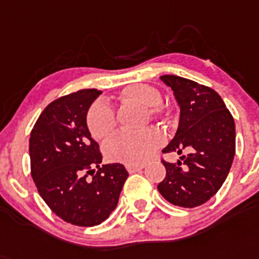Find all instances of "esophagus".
Instances as JSON below:
<instances>
[{
	"instance_id": "esophagus-1",
	"label": "esophagus",
	"mask_w": 259,
	"mask_h": 259,
	"mask_svg": "<svg viewBox=\"0 0 259 259\" xmlns=\"http://www.w3.org/2000/svg\"><path fill=\"white\" fill-rule=\"evenodd\" d=\"M143 164H126V170L129 172H137V171H141L143 168Z\"/></svg>"
}]
</instances>
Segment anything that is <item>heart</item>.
Masks as SVG:
<instances>
[{"instance_id": "heart-1", "label": "heart", "mask_w": 259, "mask_h": 259, "mask_svg": "<svg viewBox=\"0 0 259 259\" xmlns=\"http://www.w3.org/2000/svg\"><path fill=\"white\" fill-rule=\"evenodd\" d=\"M119 99L123 103L145 108L150 117H158L164 112L160 104V92L149 84H132L122 89ZM87 126L95 140H105L116 127V116L110 105L96 101L87 113ZM163 143V136L156 129H146L140 133H117L104 143V155L110 162L140 164L146 162Z\"/></svg>"}]
</instances>
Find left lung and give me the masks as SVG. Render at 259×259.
Segmentation results:
<instances>
[{
	"label": "left lung",
	"mask_w": 259,
	"mask_h": 259,
	"mask_svg": "<svg viewBox=\"0 0 259 259\" xmlns=\"http://www.w3.org/2000/svg\"><path fill=\"white\" fill-rule=\"evenodd\" d=\"M180 108L177 134L162 153L190 150L178 163L162 160L166 178L158 191L168 203L195 208L220 190L236 154L234 119L212 88L175 75L160 76Z\"/></svg>",
	"instance_id": "left-lung-1"
}]
</instances>
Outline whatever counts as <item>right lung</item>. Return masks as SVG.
<instances>
[{
	"instance_id": "right-lung-1",
	"label": "right lung",
	"mask_w": 259,
	"mask_h": 259,
	"mask_svg": "<svg viewBox=\"0 0 259 259\" xmlns=\"http://www.w3.org/2000/svg\"><path fill=\"white\" fill-rule=\"evenodd\" d=\"M100 95L81 89L52 101L30 134L31 177L39 195L56 216L77 227L105 221L129 177L119 163L101 164L99 143L89 133L87 113Z\"/></svg>"
}]
</instances>
